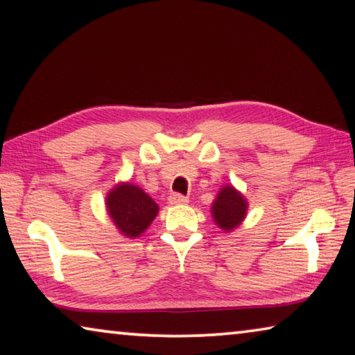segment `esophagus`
<instances>
[{"label":"esophagus","instance_id":"esophagus-1","mask_svg":"<svg viewBox=\"0 0 355 355\" xmlns=\"http://www.w3.org/2000/svg\"><path fill=\"white\" fill-rule=\"evenodd\" d=\"M171 205H186L188 203V197H184L182 194H172L169 197Z\"/></svg>","mask_w":355,"mask_h":355}]
</instances>
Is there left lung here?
Masks as SVG:
<instances>
[{
	"mask_svg": "<svg viewBox=\"0 0 355 355\" xmlns=\"http://www.w3.org/2000/svg\"><path fill=\"white\" fill-rule=\"evenodd\" d=\"M248 199L233 184H225L219 189L211 205L214 224L220 230L230 233L243 224L248 214Z\"/></svg>",
	"mask_w": 355,
	"mask_h": 355,
	"instance_id": "1",
	"label": "left lung"
}]
</instances>
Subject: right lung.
I'll use <instances>...</instances> for the list:
<instances>
[{"label":"right lung","instance_id":"right-lung-1","mask_svg":"<svg viewBox=\"0 0 355 355\" xmlns=\"http://www.w3.org/2000/svg\"><path fill=\"white\" fill-rule=\"evenodd\" d=\"M105 205L120 235L127 238L141 236L159 211L158 203L142 188L130 182L114 186L107 192Z\"/></svg>","mask_w":355,"mask_h":355}]
</instances>
